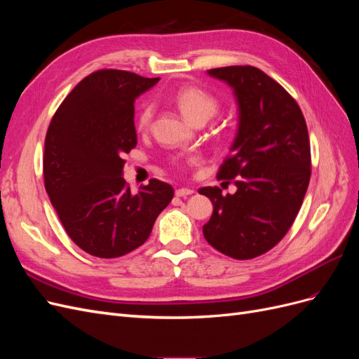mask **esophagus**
<instances>
[{"label": "esophagus", "mask_w": 359, "mask_h": 359, "mask_svg": "<svg viewBox=\"0 0 359 359\" xmlns=\"http://www.w3.org/2000/svg\"><path fill=\"white\" fill-rule=\"evenodd\" d=\"M175 194H177V198H187V196H190V194H193V190L182 187V189H177Z\"/></svg>", "instance_id": "1"}]
</instances>
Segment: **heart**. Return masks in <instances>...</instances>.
<instances>
[{"label": "heart", "instance_id": "b5f03b06", "mask_svg": "<svg viewBox=\"0 0 359 359\" xmlns=\"http://www.w3.org/2000/svg\"><path fill=\"white\" fill-rule=\"evenodd\" d=\"M172 102L187 119L194 124H203L219 111V100L201 86L186 85L181 86L172 95ZM154 116V104L145 102L139 107L136 115V128L139 132H147Z\"/></svg>", "mask_w": 359, "mask_h": 359}]
</instances>
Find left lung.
Wrapping results in <instances>:
<instances>
[{
	"label": "left lung",
	"mask_w": 359,
	"mask_h": 359,
	"mask_svg": "<svg viewBox=\"0 0 359 359\" xmlns=\"http://www.w3.org/2000/svg\"><path fill=\"white\" fill-rule=\"evenodd\" d=\"M229 83L240 107L238 133L217 172L238 187L201 194L214 205L203 236L220 253L253 259L276 247L295 222L311 175L307 124L297 100L277 81L253 66L211 69Z\"/></svg>",
	"instance_id": "left-lung-1"
}]
</instances>
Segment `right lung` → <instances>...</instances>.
<instances>
[{"instance_id": "1", "label": "right lung", "mask_w": 359, "mask_h": 359, "mask_svg": "<svg viewBox=\"0 0 359 359\" xmlns=\"http://www.w3.org/2000/svg\"><path fill=\"white\" fill-rule=\"evenodd\" d=\"M157 82L126 70H97L52 116L45 189L70 240L91 256L114 259L142 245L175 194L156 178L132 194L121 177L123 156L137 144L135 99Z\"/></svg>"}]
</instances>
